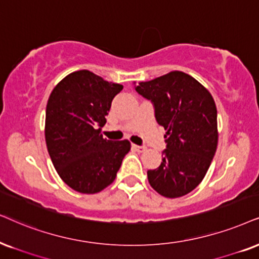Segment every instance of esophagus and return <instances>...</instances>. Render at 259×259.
<instances>
[{
    "label": "esophagus",
    "mask_w": 259,
    "mask_h": 259,
    "mask_svg": "<svg viewBox=\"0 0 259 259\" xmlns=\"http://www.w3.org/2000/svg\"><path fill=\"white\" fill-rule=\"evenodd\" d=\"M133 148L135 149L136 152L142 153V152H145V150H146V146H137V145H133Z\"/></svg>",
    "instance_id": "obj_1"
}]
</instances>
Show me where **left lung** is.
<instances>
[{
    "label": "left lung",
    "instance_id": "1",
    "mask_svg": "<svg viewBox=\"0 0 259 259\" xmlns=\"http://www.w3.org/2000/svg\"><path fill=\"white\" fill-rule=\"evenodd\" d=\"M134 87L150 100L156 122L167 132L161 163L147 171L150 186L167 198L189 194L204 178L217 152L218 111L211 94L183 71Z\"/></svg>",
    "mask_w": 259,
    "mask_h": 259
}]
</instances>
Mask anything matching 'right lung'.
I'll use <instances>...</instances> for the list:
<instances>
[{"instance_id":"add662e5","label":"right lung","mask_w":259,"mask_h":259,"mask_svg":"<svg viewBox=\"0 0 259 259\" xmlns=\"http://www.w3.org/2000/svg\"><path fill=\"white\" fill-rule=\"evenodd\" d=\"M122 84L90 70L65 76L48 100L45 141L55 168L65 184L81 194H97L116 178L129 141L100 135L113 98Z\"/></svg>"}]
</instances>
